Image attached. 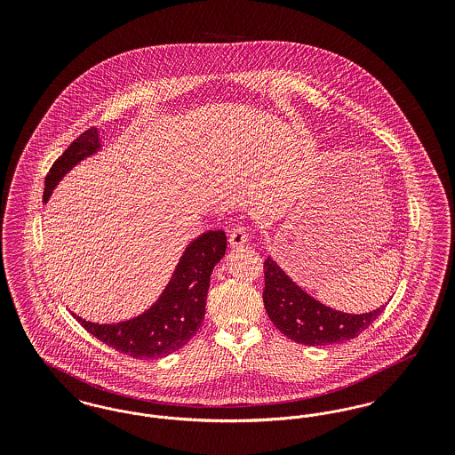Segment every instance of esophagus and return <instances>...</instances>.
Listing matches in <instances>:
<instances>
[{
    "mask_svg": "<svg viewBox=\"0 0 455 455\" xmlns=\"http://www.w3.org/2000/svg\"><path fill=\"white\" fill-rule=\"evenodd\" d=\"M247 240H249V235H247L245 227H237V228L232 230V234H230V237H228V243H230L232 249H237V247L245 245Z\"/></svg>",
    "mask_w": 455,
    "mask_h": 455,
    "instance_id": "1",
    "label": "esophagus"
}]
</instances>
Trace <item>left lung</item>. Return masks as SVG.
Segmentation results:
<instances>
[{
    "instance_id": "left-lung-1",
    "label": "left lung",
    "mask_w": 455,
    "mask_h": 455,
    "mask_svg": "<svg viewBox=\"0 0 455 455\" xmlns=\"http://www.w3.org/2000/svg\"><path fill=\"white\" fill-rule=\"evenodd\" d=\"M262 300L271 323L291 341L307 347H329L356 338L382 312L345 314L310 297L271 256L264 262Z\"/></svg>"
}]
</instances>
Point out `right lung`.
<instances>
[{"instance_id":"add662e5","label":"right lung","mask_w":455,"mask_h":455,"mask_svg":"<svg viewBox=\"0 0 455 455\" xmlns=\"http://www.w3.org/2000/svg\"><path fill=\"white\" fill-rule=\"evenodd\" d=\"M100 131H85L78 136L51 167L44 184V204L54 189L80 162L102 150ZM227 237L221 230H210L191 240L173 269L158 299L141 314L110 324L85 321L73 312V317L92 336L124 355L140 360L167 356L186 347L204 319L210 276L225 256Z\"/></svg>"}]
</instances>
